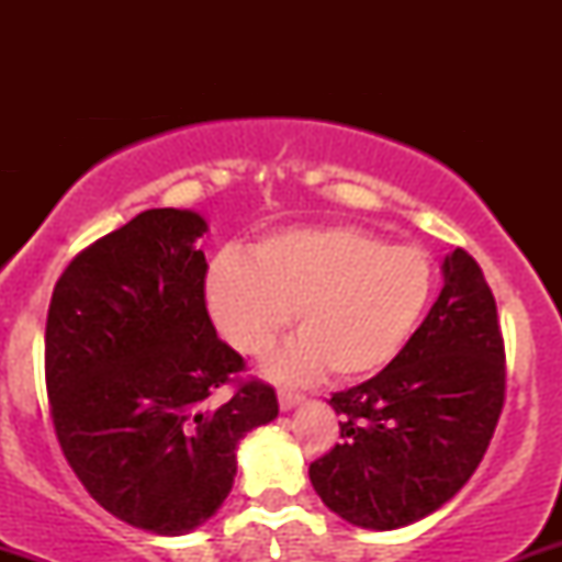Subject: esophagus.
<instances>
[{"mask_svg": "<svg viewBox=\"0 0 562 562\" xmlns=\"http://www.w3.org/2000/svg\"><path fill=\"white\" fill-rule=\"evenodd\" d=\"M277 402H280V409H293L295 404L303 402V393L290 391V389H280V391H277Z\"/></svg>", "mask_w": 562, "mask_h": 562, "instance_id": "1", "label": "esophagus"}]
</instances>
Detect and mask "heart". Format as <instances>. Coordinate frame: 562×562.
Segmentation results:
<instances>
[{"instance_id": "b5f03b06", "label": "heart", "mask_w": 562, "mask_h": 562, "mask_svg": "<svg viewBox=\"0 0 562 562\" xmlns=\"http://www.w3.org/2000/svg\"><path fill=\"white\" fill-rule=\"evenodd\" d=\"M434 263L351 224L263 237L248 261L222 256L205 282L211 317L245 357L267 353L290 308L301 335L272 359L280 378L375 375L402 353L434 295Z\"/></svg>"}]
</instances>
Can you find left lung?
<instances>
[{
  "mask_svg": "<svg viewBox=\"0 0 562 562\" xmlns=\"http://www.w3.org/2000/svg\"><path fill=\"white\" fill-rule=\"evenodd\" d=\"M505 338L492 288L468 250L409 344L375 378L333 393L340 443L308 465L314 492L353 526L425 518L481 465L505 406Z\"/></svg>",
  "mask_w": 562,
  "mask_h": 562,
  "instance_id": "8db88e82",
  "label": "left lung"
}]
</instances>
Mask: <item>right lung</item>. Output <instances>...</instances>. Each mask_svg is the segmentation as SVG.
<instances>
[{
    "label": "right lung",
    "mask_w": 562,
    "mask_h": 562,
    "mask_svg": "<svg viewBox=\"0 0 562 562\" xmlns=\"http://www.w3.org/2000/svg\"><path fill=\"white\" fill-rule=\"evenodd\" d=\"M205 232L150 209L74 256L53 290L44 380L57 443L124 524L179 537L232 492L240 438L280 412L205 306Z\"/></svg>",
    "instance_id": "obj_1"
}]
</instances>
